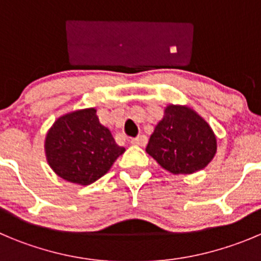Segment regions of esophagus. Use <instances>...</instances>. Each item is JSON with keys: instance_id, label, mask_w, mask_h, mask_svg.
I'll list each match as a JSON object with an SVG mask.
<instances>
[{"instance_id": "1", "label": "esophagus", "mask_w": 261, "mask_h": 261, "mask_svg": "<svg viewBox=\"0 0 261 261\" xmlns=\"http://www.w3.org/2000/svg\"><path fill=\"white\" fill-rule=\"evenodd\" d=\"M131 144L133 145H138V147H143V145L147 144V136L145 135H139L136 138L131 139Z\"/></svg>"}]
</instances>
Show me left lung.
<instances>
[{
    "mask_svg": "<svg viewBox=\"0 0 261 261\" xmlns=\"http://www.w3.org/2000/svg\"><path fill=\"white\" fill-rule=\"evenodd\" d=\"M218 140L211 126L188 106L169 104L145 152L174 175H191L214 160Z\"/></svg>",
    "mask_w": 261,
    "mask_h": 261,
    "instance_id": "1",
    "label": "left lung"
}]
</instances>
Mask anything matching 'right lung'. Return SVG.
I'll list each match as a JSON object with an SVG mask.
<instances>
[{"instance_id":"add662e5","label":"right lung","mask_w":261,"mask_h":261,"mask_svg":"<svg viewBox=\"0 0 261 261\" xmlns=\"http://www.w3.org/2000/svg\"><path fill=\"white\" fill-rule=\"evenodd\" d=\"M43 147L51 170L79 186L100 179L126 150L117 144L111 130L99 122L95 108L60 116L48 128Z\"/></svg>"}]
</instances>
